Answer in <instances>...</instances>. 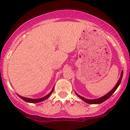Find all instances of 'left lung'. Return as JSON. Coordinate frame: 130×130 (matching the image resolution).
Instances as JSON below:
<instances>
[{
	"label": "left lung",
	"instance_id": "obj_1",
	"mask_svg": "<svg viewBox=\"0 0 130 130\" xmlns=\"http://www.w3.org/2000/svg\"><path fill=\"white\" fill-rule=\"evenodd\" d=\"M123 70H122V72H121V74H120V78H119V80H118V81H117V84H116V86H114V87L113 88V89H112V90L110 91V92H109L108 93H106L105 95H104V96H101V97H100V98H96V99H93V100L87 99V98H84V97H83V96H80V95H79V94H77L76 92H75L76 95L79 98H80V99L82 100H83V101H84V102L87 103H88V104H100V103H101L104 102V101H105L106 100H108V98H109L110 96H111V95L114 93L115 91L117 90V89L118 88V87H119V85H120V83H121L122 77H123Z\"/></svg>",
	"mask_w": 130,
	"mask_h": 130
}]
</instances>
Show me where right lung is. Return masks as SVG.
<instances>
[{
	"mask_svg": "<svg viewBox=\"0 0 130 130\" xmlns=\"http://www.w3.org/2000/svg\"><path fill=\"white\" fill-rule=\"evenodd\" d=\"M54 87H54H53V89H52V90L51 91V92L48 94H47V95H46V96H43V97L41 98H37V99H34V98H29L24 97V96H21V95H18V94H17V95H18V96H19V98H21L22 100H23L24 101H26V102L30 103H40V102H41V101L45 100L47 99V98H48L49 97H50V95H51V93L53 92Z\"/></svg>",
	"mask_w": 130,
	"mask_h": 130,
	"instance_id": "right-lung-1",
	"label": "right lung"
}]
</instances>
